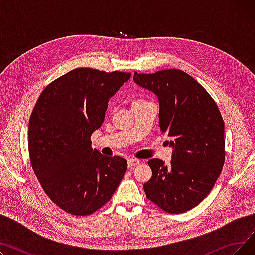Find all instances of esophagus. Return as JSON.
<instances>
[{
    "mask_svg": "<svg viewBox=\"0 0 255 255\" xmlns=\"http://www.w3.org/2000/svg\"><path fill=\"white\" fill-rule=\"evenodd\" d=\"M140 163V161L138 159H129L128 160V167H133V166H136Z\"/></svg>",
    "mask_w": 255,
    "mask_h": 255,
    "instance_id": "1",
    "label": "esophagus"
}]
</instances>
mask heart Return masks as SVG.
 Here are the masks:
<instances>
[{
	"label": "heart",
	"instance_id": "b5f03b06",
	"mask_svg": "<svg viewBox=\"0 0 255 255\" xmlns=\"http://www.w3.org/2000/svg\"><path fill=\"white\" fill-rule=\"evenodd\" d=\"M144 101H148V100H145V99H136L134 102H133V104H135V103H140V102H144Z\"/></svg>",
	"mask_w": 255,
	"mask_h": 255
}]
</instances>
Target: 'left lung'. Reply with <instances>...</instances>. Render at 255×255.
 I'll return each mask as SVG.
<instances>
[{"label": "left lung", "mask_w": 255, "mask_h": 255, "mask_svg": "<svg viewBox=\"0 0 255 255\" xmlns=\"http://www.w3.org/2000/svg\"><path fill=\"white\" fill-rule=\"evenodd\" d=\"M134 82L156 94L159 126L173 149L170 163L149 160L146 197L171 214L191 210L211 192L225 161L224 122L206 89L179 69L134 73Z\"/></svg>", "instance_id": "obj_1"}]
</instances>
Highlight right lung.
<instances>
[{
  "label": "right lung",
  "instance_id": "add662e5",
  "mask_svg": "<svg viewBox=\"0 0 255 255\" xmlns=\"http://www.w3.org/2000/svg\"><path fill=\"white\" fill-rule=\"evenodd\" d=\"M127 72L76 68L40 94L29 121V155L44 192L59 208L87 216L112 198L126 159L92 149L107 101L130 78Z\"/></svg>",
  "mask_w": 255,
  "mask_h": 255
}]
</instances>
